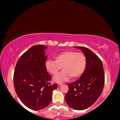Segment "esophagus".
Wrapping results in <instances>:
<instances>
[{
	"label": "esophagus",
	"instance_id": "obj_1",
	"mask_svg": "<svg viewBox=\"0 0 120 120\" xmlns=\"http://www.w3.org/2000/svg\"><path fill=\"white\" fill-rule=\"evenodd\" d=\"M61 85H62L61 83H58V87H60V86H61Z\"/></svg>",
	"mask_w": 120,
	"mask_h": 120
}]
</instances>
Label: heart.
Wrapping results in <instances>:
<instances>
[{
	"label": "heart",
	"mask_w": 120,
	"mask_h": 120,
	"mask_svg": "<svg viewBox=\"0 0 120 120\" xmlns=\"http://www.w3.org/2000/svg\"><path fill=\"white\" fill-rule=\"evenodd\" d=\"M55 60H47L45 62L46 69L51 74L56 75L60 70L63 71L55 76L54 81L62 82L70 78L77 79L84 72L86 66V57L84 54L75 51H65L55 55Z\"/></svg>",
	"instance_id": "1"
}]
</instances>
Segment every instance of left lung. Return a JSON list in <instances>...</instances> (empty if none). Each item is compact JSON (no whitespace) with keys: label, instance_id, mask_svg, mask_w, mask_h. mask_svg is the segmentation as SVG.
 <instances>
[{"label":"left lung","instance_id":"1","mask_svg":"<svg viewBox=\"0 0 120 120\" xmlns=\"http://www.w3.org/2000/svg\"><path fill=\"white\" fill-rule=\"evenodd\" d=\"M74 47L83 51L86 66L78 80L68 85L65 101L71 108L81 110L91 106L100 96L105 83V73L101 60L93 51L85 47Z\"/></svg>","mask_w":120,"mask_h":120}]
</instances>
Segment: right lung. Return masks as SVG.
I'll list each match as a JSON object with an SVG mask.
<instances>
[{"label": "right lung", "instance_id": "right-lung-1", "mask_svg": "<svg viewBox=\"0 0 120 120\" xmlns=\"http://www.w3.org/2000/svg\"><path fill=\"white\" fill-rule=\"evenodd\" d=\"M47 47L35 45L23 54L18 60L14 74L15 91L27 108L41 110L50 104L52 91L57 83L51 85V77L45 68Z\"/></svg>", "mask_w": 120, "mask_h": 120}]
</instances>
